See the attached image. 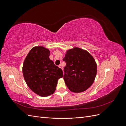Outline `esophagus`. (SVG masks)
I'll return each mask as SVG.
<instances>
[{
  "label": "esophagus",
  "instance_id": "1",
  "mask_svg": "<svg viewBox=\"0 0 126 126\" xmlns=\"http://www.w3.org/2000/svg\"><path fill=\"white\" fill-rule=\"evenodd\" d=\"M59 67L60 68H61V69H63V66H62V64H59Z\"/></svg>",
  "mask_w": 126,
  "mask_h": 126
}]
</instances>
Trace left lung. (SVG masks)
Listing matches in <instances>:
<instances>
[{
  "instance_id": "obj_1",
  "label": "left lung",
  "mask_w": 126,
  "mask_h": 126,
  "mask_svg": "<svg viewBox=\"0 0 126 126\" xmlns=\"http://www.w3.org/2000/svg\"><path fill=\"white\" fill-rule=\"evenodd\" d=\"M63 60L66 63L63 79L68 89L80 93L89 88L97 74V64L93 57L87 51L75 47L67 51Z\"/></svg>"
}]
</instances>
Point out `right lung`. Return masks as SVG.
<instances>
[{
	"label": "right lung",
	"mask_w": 126,
	"mask_h": 126,
	"mask_svg": "<svg viewBox=\"0 0 126 126\" xmlns=\"http://www.w3.org/2000/svg\"><path fill=\"white\" fill-rule=\"evenodd\" d=\"M49 55L48 49L33 47L26 57L22 67L27 85L40 96H48L54 93L58 80L63 77L62 69L49 59Z\"/></svg>",
	"instance_id": "1"
}]
</instances>
